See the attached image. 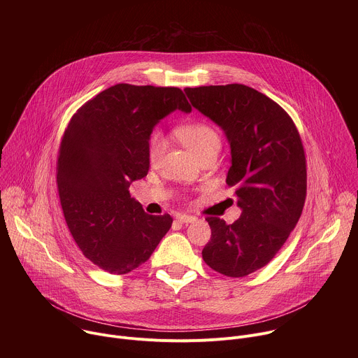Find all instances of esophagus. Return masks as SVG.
Here are the masks:
<instances>
[{
    "label": "esophagus",
    "mask_w": 358,
    "mask_h": 358,
    "mask_svg": "<svg viewBox=\"0 0 358 358\" xmlns=\"http://www.w3.org/2000/svg\"><path fill=\"white\" fill-rule=\"evenodd\" d=\"M176 218H177V221H180L182 224H191L196 220L194 215H187V214H178Z\"/></svg>",
    "instance_id": "obj_1"
}]
</instances>
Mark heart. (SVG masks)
Returning a JSON list of instances; mask_svg holds the SVG:
<instances>
[{"instance_id": "b5f03b06", "label": "heart", "mask_w": 358, "mask_h": 358, "mask_svg": "<svg viewBox=\"0 0 358 358\" xmlns=\"http://www.w3.org/2000/svg\"><path fill=\"white\" fill-rule=\"evenodd\" d=\"M176 136L189 150L191 155H194L195 159L210 150H220L221 145V137L217 130L202 122L188 123L178 127L176 130ZM164 148L166 140L163 134L159 130L152 131L147 143V159L150 164H156L160 162Z\"/></svg>"}]
</instances>
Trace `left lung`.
I'll return each instance as SVG.
<instances>
[{
  "instance_id": "left-lung-1",
  "label": "left lung",
  "mask_w": 358,
  "mask_h": 358,
  "mask_svg": "<svg viewBox=\"0 0 358 358\" xmlns=\"http://www.w3.org/2000/svg\"><path fill=\"white\" fill-rule=\"evenodd\" d=\"M191 105L215 122L231 145L227 184L235 187L241 217L231 225L208 217L211 239L202 259L215 272L243 278L268 265L294 229L308 173L300 134L272 99L231 83L185 87Z\"/></svg>"
}]
</instances>
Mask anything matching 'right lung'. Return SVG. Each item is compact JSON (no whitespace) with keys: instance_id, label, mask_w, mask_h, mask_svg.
I'll list each match as a JSON object with an SVG mask.
<instances>
[{"instance_id":"1","label":"right lung","mask_w":358,"mask_h":358,"mask_svg":"<svg viewBox=\"0 0 358 358\" xmlns=\"http://www.w3.org/2000/svg\"><path fill=\"white\" fill-rule=\"evenodd\" d=\"M176 109L191 112L178 87L119 83L86 101L64 133L57 163L64 217L85 257L109 273L143 265L171 228L169 214H145L129 187L148 173L152 127Z\"/></svg>"}]
</instances>
